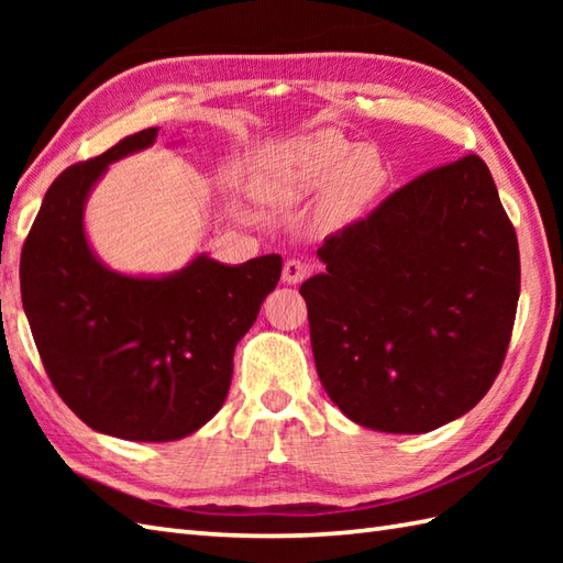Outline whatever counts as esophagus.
<instances>
[{
  "instance_id": "1",
  "label": "esophagus",
  "mask_w": 563,
  "mask_h": 563,
  "mask_svg": "<svg viewBox=\"0 0 563 563\" xmlns=\"http://www.w3.org/2000/svg\"><path fill=\"white\" fill-rule=\"evenodd\" d=\"M309 273H312V263L305 258H290V261H285V266H283V280L288 285H297L305 278H309Z\"/></svg>"
}]
</instances>
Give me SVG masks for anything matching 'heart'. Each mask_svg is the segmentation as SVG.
Segmentation results:
<instances>
[{"mask_svg": "<svg viewBox=\"0 0 563 563\" xmlns=\"http://www.w3.org/2000/svg\"><path fill=\"white\" fill-rule=\"evenodd\" d=\"M387 176V164L375 147H355L329 128L285 142L268 162V190L275 198H305L327 186L319 222L331 230L361 218Z\"/></svg>", "mask_w": 563, "mask_h": 563, "instance_id": "b5f03b06", "label": "heart"}]
</instances>
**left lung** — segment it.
I'll list each match as a JSON object with an SVG mask.
<instances>
[{
	"instance_id": "1",
	"label": "left lung",
	"mask_w": 563,
	"mask_h": 563,
	"mask_svg": "<svg viewBox=\"0 0 563 563\" xmlns=\"http://www.w3.org/2000/svg\"><path fill=\"white\" fill-rule=\"evenodd\" d=\"M302 283L317 375L357 426L428 433L484 399L520 297L516 227L466 157L397 188L319 246Z\"/></svg>"
}]
</instances>
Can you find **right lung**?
I'll return each mask as SVG.
<instances>
[{"instance_id": "add662e5", "label": "right lung", "mask_w": 563, "mask_h": 563, "mask_svg": "<svg viewBox=\"0 0 563 563\" xmlns=\"http://www.w3.org/2000/svg\"><path fill=\"white\" fill-rule=\"evenodd\" d=\"M140 130L47 188L21 251V302L47 377L89 428L123 440H178L227 399L234 349L280 280L278 254L224 266L208 256L164 278L101 266L84 202L111 162L150 147Z\"/></svg>"}]
</instances>
